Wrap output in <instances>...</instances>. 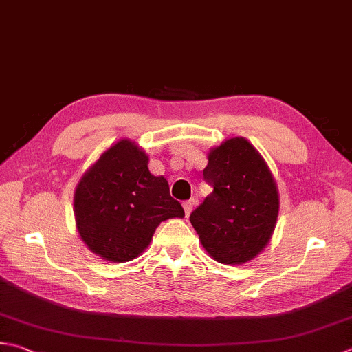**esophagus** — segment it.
I'll use <instances>...</instances> for the list:
<instances>
[{
	"label": "esophagus",
	"mask_w": 352,
	"mask_h": 352,
	"mask_svg": "<svg viewBox=\"0 0 352 352\" xmlns=\"http://www.w3.org/2000/svg\"><path fill=\"white\" fill-rule=\"evenodd\" d=\"M194 206H195V199L194 198H190V199H188V201L183 203V209H184L186 217L190 215V212H192V209H194Z\"/></svg>",
	"instance_id": "esophagus-1"
}]
</instances>
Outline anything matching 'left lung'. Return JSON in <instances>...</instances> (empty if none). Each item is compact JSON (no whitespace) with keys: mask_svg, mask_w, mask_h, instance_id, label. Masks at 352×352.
<instances>
[{"mask_svg":"<svg viewBox=\"0 0 352 352\" xmlns=\"http://www.w3.org/2000/svg\"><path fill=\"white\" fill-rule=\"evenodd\" d=\"M203 178L213 192L190 213V224L210 256L244 264L270 241L279 213L276 182L244 137H233L209 153Z\"/></svg>","mask_w":352,"mask_h":352,"instance_id":"8db88e82","label":"left lung"}]
</instances>
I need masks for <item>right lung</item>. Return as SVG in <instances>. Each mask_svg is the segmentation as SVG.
<instances>
[{"label": "right lung", "mask_w": 352, "mask_h": 352, "mask_svg": "<svg viewBox=\"0 0 352 352\" xmlns=\"http://www.w3.org/2000/svg\"><path fill=\"white\" fill-rule=\"evenodd\" d=\"M148 155L122 139L100 155L74 192L76 227L87 247L102 259L126 263L149 245L155 229L183 218L164 177L148 169Z\"/></svg>", "instance_id": "right-lung-1"}]
</instances>
